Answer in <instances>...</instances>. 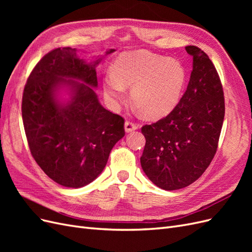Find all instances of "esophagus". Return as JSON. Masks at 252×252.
<instances>
[{
  "mask_svg": "<svg viewBox=\"0 0 252 252\" xmlns=\"http://www.w3.org/2000/svg\"><path fill=\"white\" fill-rule=\"evenodd\" d=\"M136 128H138V125L133 123V122H130V121L125 122V131L126 132H131V131L135 130Z\"/></svg>",
  "mask_w": 252,
  "mask_h": 252,
  "instance_id": "1",
  "label": "esophagus"
}]
</instances>
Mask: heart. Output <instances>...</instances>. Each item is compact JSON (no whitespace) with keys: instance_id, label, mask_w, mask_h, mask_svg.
Segmentation results:
<instances>
[{"instance_id":"obj_1","label":"heart","mask_w":252,"mask_h":252,"mask_svg":"<svg viewBox=\"0 0 252 252\" xmlns=\"http://www.w3.org/2000/svg\"><path fill=\"white\" fill-rule=\"evenodd\" d=\"M113 71L104 80L106 97L119 104L125 97V87H132L135 107L151 119L174 109L187 82L186 69L180 61L146 50L122 53L113 64Z\"/></svg>"}]
</instances>
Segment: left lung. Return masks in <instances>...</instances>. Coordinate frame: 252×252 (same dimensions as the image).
<instances>
[{
    "mask_svg": "<svg viewBox=\"0 0 252 252\" xmlns=\"http://www.w3.org/2000/svg\"><path fill=\"white\" fill-rule=\"evenodd\" d=\"M185 49L193 59L185 94L168 116L142 127L146 139L142 168L165 190L192 184L207 169L225 116L223 86L215 65L199 47Z\"/></svg>",
    "mask_w": 252,
    "mask_h": 252,
    "instance_id": "obj_1",
    "label": "left lung"
}]
</instances>
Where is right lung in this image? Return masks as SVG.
<instances>
[{"instance_id": "obj_1", "label": "right lung", "mask_w": 252, "mask_h": 252, "mask_svg": "<svg viewBox=\"0 0 252 252\" xmlns=\"http://www.w3.org/2000/svg\"><path fill=\"white\" fill-rule=\"evenodd\" d=\"M100 62L86 63L75 48H56L35 65L23 93L22 119L30 152L41 169L64 187L80 188L94 181L125 135L124 119L105 109L94 93ZM64 87L71 98L61 102L57 93Z\"/></svg>"}]
</instances>
